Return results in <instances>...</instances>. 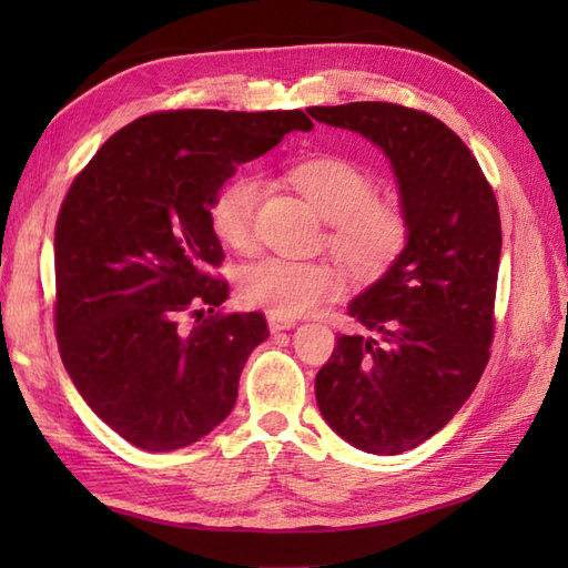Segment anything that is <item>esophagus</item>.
<instances>
[{"label": "esophagus", "instance_id": "34e87169", "mask_svg": "<svg viewBox=\"0 0 568 568\" xmlns=\"http://www.w3.org/2000/svg\"><path fill=\"white\" fill-rule=\"evenodd\" d=\"M295 327V320H287V317H275L271 315L268 317V329L275 334V332H285V329H293Z\"/></svg>", "mask_w": 568, "mask_h": 568}]
</instances>
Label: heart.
Instances as JSON below:
<instances>
[{
  "instance_id": "1",
  "label": "heart",
  "mask_w": 568,
  "mask_h": 568,
  "mask_svg": "<svg viewBox=\"0 0 568 568\" xmlns=\"http://www.w3.org/2000/svg\"><path fill=\"white\" fill-rule=\"evenodd\" d=\"M293 178L324 220L332 222L329 244L358 275H381L390 268L407 244L409 222L400 202L376 197V183L364 168L327 155L303 163ZM261 197L263 180L253 173L234 175L216 192L210 224L226 246H251ZM239 285L246 303L293 320L342 295L344 275L329 261L268 256L248 263Z\"/></svg>"
}]
</instances>
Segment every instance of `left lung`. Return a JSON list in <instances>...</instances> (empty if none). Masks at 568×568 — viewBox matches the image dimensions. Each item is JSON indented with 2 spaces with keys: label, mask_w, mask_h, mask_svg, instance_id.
<instances>
[{
  "label": "left lung",
  "mask_w": 568,
  "mask_h": 568,
  "mask_svg": "<svg viewBox=\"0 0 568 568\" xmlns=\"http://www.w3.org/2000/svg\"><path fill=\"white\" fill-rule=\"evenodd\" d=\"M307 112L383 151L409 222L400 256L346 307L371 334H342L315 381L320 413L344 442L395 456L434 437L488 364L498 202L466 143L439 119L390 102Z\"/></svg>",
  "instance_id": "8db88e82"
}]
</instances>
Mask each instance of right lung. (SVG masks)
Returning <instances> with one entry per match:
<instances>
[{"mask_svg": "<svg viewBox=\"0 0 568 568\" xmlns=\"http://www.w3.org/2000/svg\"><path fill=\"white\" fill-rule=\"evenodd\" d=\"M312 126L303 110L149 114L106 139L70 185L55 224L60 358L129 444L183 449L234 409L268 324L261 312L212 315L229 285L210 273L224 258L210 207L241 163ZM187 314L201 324L183 328Z\"/></svg>", "mask_w": 568, "mask_h": 568, "instance_id": "1", "label": "right lung"}]
</instances>
